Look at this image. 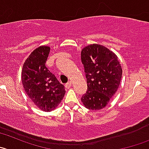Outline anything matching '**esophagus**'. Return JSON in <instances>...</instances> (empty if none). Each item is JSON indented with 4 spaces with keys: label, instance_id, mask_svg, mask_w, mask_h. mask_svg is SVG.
Masks as SVG:
<instances>
[{
    "label": "esophagus",
    "instance_id": "obj_1",
    "mask_svg": "<svg viewBox=\"0 0 149 149\" xmlns=\"http://www.w3.org/2000/svg\"><path fill=\"white\" fill-rule=\"evenodd\" d=\"M65 86H66V88H70L71 86H72V82H71V81L68 82V83H66V85H65Z\"/></svg>",
    "mask_w": 149,
    "mask_h": 149
}]
</instances>
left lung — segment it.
I'll use <instances>...</instances> for the list:
<instances>
[{"label": "left lung", "instance_id": "1", "mask_svg": "<svg viewBox=\"0 0 149 149\" xmlns=\"http://www.w3.org/2000/svg\"><path fill=\"white\" fill-rule=\"evenodd\" d=\"M88 89L81 101L86 108L102 109L119 87L122 69L114 52L100 45H88L81 51Z\"/></svg>", "mask_w": 149, "mask_h": 149}]
</instances>
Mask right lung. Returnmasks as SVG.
Listing matches in <instances>:
<instances>
[{
  "mask_svg": "<svg viewBox=\"0 0 149 149\" xmlns=\"http://www.w3.org/2000/svg\"><path fill=\"white\" fill-rule=\"evenodd\" d=\"M49 47L41 46L31 52L23 64L22 83L27 95L38 107L51 111L61 102L65 88L45 66Z\"/></svg>",
  "mask_w": 149,
  "mask_h": 149,
  "instance_id": "1",
  "label": "right lung"
}]
</instances>
